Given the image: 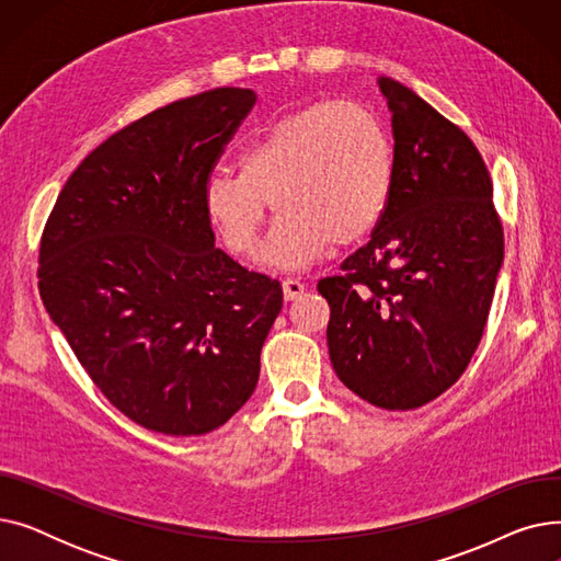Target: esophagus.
I'll return each mask as SVG.
<instances>
[{
    "label": "esophagus",
    "mask_w": 561,
    "mask_h": 561,
    "mask_svg": "<svg viewBox=\"0 0 561 561\" xmlns=\"http://www.w3.org/2000/svg\"><path fill=\"white\" fill-rule=\"evenodd\" d=\"M282 288H284V298L286 300H298L307 286L300 279H296V277H286L282 282Z\"/></svg>",
    "instance_id": "1"
}]
</instances>
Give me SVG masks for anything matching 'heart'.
<instances>
[{
    "mask_svg": "<svg viewBox=\"0 0 561 561\" xmlns=\"http://www.w3.org/2000/svg\"><path fill=\"white\" fill-rule=\"evenodd\" d=\"M241 172L214 170L204 211L236 256L254 252L268 202L279 214L261 259L302 268L350 245L385 218L396 159L385 123L364 104L336 100L290 111L245 142Z\"/></svg>",
    "mask_w": 561,
    "mask_h": 561,
    "instance_id": "heart-1",
    "label": "heart"
}]
</instances>
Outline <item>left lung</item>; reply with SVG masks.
<instances>
[{
    "label": "left lung",
    "mask_w": 561,
    "mask_h": 561,
    "mask_svg": "<svg viewBox=\"0 0 561 561\" xmlns=\"http://www.w3.org/2000/svg\"><path fill=\"white\" fill-rule=\"evenodd\" d=\"M393 113L396 180L370 241L318 282L343 385L419 409L463 375L489 318L505 233L482 154L455 123L381 77Z\"/></svg>",
    "instance_id": "1"
}]
</instances>
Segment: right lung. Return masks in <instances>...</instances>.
<instances>
[{"label":"right lung","mask_w":561,"mask_h":561,"mask_svg":"<svg viewBox=\"0 0 561 561\" xmlns=\"http://www.w3.org/2000/svg\"><path fill=\"white\" fill-rule=\"evenodd\" d=\"M256 102L214 88L108 136L58 193L41 298L104 398L145 430L199 436L259 381L282 284L216 248L204 184Z\"/></svg>","instance_id":"add662e5"}]
</instances>
